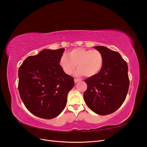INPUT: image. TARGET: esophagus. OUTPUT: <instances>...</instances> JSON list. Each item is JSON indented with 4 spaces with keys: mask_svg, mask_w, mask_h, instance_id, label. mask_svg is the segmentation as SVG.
<instances>
[{
    "mask_svg": "<svg viewBox=\"0 0 147 147\" xmlns=\"http://www.w3.org/2000/svg\"><path fill=\"white\" fill-rule=\"evenodd\" d=\"M82 80L81 79H80V78H75V79H74V82H75V83H77L78 82H80V81H81Z\"/></svg>",
    "mask_w": 147,
    "mask_h": 147,
    "instance_id": "obj_1",
    "label": "esophagus"
}]
</instances>
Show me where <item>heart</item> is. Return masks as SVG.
Instances as JSON below:
<instances>
[{"instance_id":"obj_1","label":"heart","mask_w":147,"mask_h":147,"mask_svg":"<svg viewBox=\"0 0 147 147\" xmlns=\"http://www.w3.org/2000/svg\"><path fill=\"white\" fill-rule=\"evenodd\" d=\"M68 55H63L59 61L62 69L67 75L72 74L77 65V75L90 77L98 74L103 67L104 57L98 50L79 48L69 52Z\"/></svg>"}]
</instances>
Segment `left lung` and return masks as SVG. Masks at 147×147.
I'll use <instances>...</instances> for the list:
<instances>
[{
  "instance_id": "obj_1",
  "label": "left lung",
  "mask_w": 147,
  "mask_h": 147,
  "mask_svg": "<svg viewBox=\"0 0 147 147\" xmlns=\"http://www.w3.org/2000/svg\"><path fill=\"white\" fill-rule=\"evenodd\" d=\"M104 57V64L100 72L86 79L87 90L83 97L92 112L107 115L118 110L125 100L129 79L128 67L117 51L102 46L94 47Z\"/></svg>"
}]
</instances>
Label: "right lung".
I'll list each match as a JSON object with an SVG mask.
<instances>
[{"mask_svg":"<svg viewBox=\"0 0 147 147\" xmlns=\"http://www.w3.org/2000/svg\"><path fill=\"white\" fill-rule=\"evenodd\" d=\"M65 50H43L26 58L18 70V90L29 112L38 117L52 119L63 112L74 78L59 64Z\"/></svg>","mask_w":147,"mask_h":147,"instance_id":"1","label":"right lung"}]
</instances>
